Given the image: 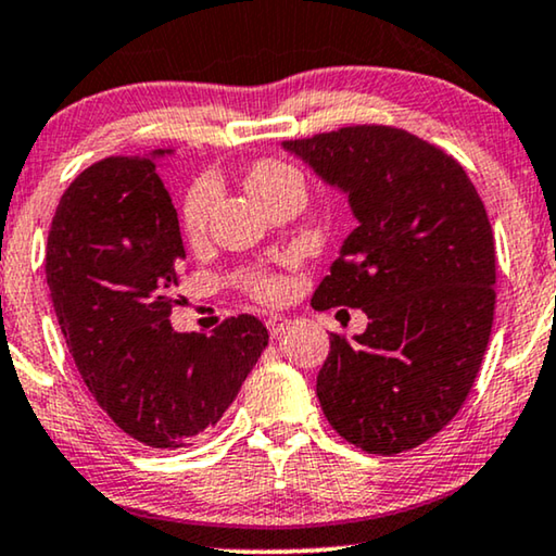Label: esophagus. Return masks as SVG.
<instances>
[{"mask_svg": "<svg viewBox=\"0 0 556 556\" xmlns=\"http://www.w3.org/2000/svg\"><path fill=\"white\" fill-rule=\"evenodd\" d=\"M265 326H268L270 337H278V333H283V331H286L288 318H286V316H270L268 321H265Z\"/></svg>", "mask_w": 556, "mask_h": 556, "instance_id": "1", "label": "esophagus"}]
</instances>
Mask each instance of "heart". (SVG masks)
<instances>
[{
    "mask_svg": "<svg viewBox=\"0 0 556 556\" xmlns=\"http://www.w3.org/2000/svg\"><path fill=\"white\" fill-rule=\"evenodd\" d=\"M299 181V174H295L291 166L283 162H257L250 166L245 187L248 192L253 194L255 202L265 204L273 194H278L286 185H293ZM212 200H215V187H212L210 179H197L185 197V204H181V225H185V232L189 240H200L204 235V227H207L210 207ZM250 291H253L261 301H276L280 293H283V283L278 278L270 276H257L248 278Z\"/></svg>",
    "mask_w": 556,
    "mask_h": 556,
    "instance_id": "heart-1",
    "label": "heart"
}]
</instances>
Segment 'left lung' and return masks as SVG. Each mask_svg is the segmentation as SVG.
Segmentation results:
<instances>
[{"instance_id": "left-lung-1", "label": "left lung", "mask_w": 556, "mask_h": 556, "mask_svg": "<svg viewBox=\"0 0 556 556\" xmlns=\"http://www.w3.org/2000/svg\"><path fill=\"white\" fill-rule=\"evenodd\" d=\"M283 149L356 219L311 301L369 318L354 341L331 333L316 377L326 420L367 453L409 451L453 420L489 346L496 255L481 197L453 156L402 128L349 126Z\"/></svg>"}]
</instances>
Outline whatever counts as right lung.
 Listing matches in <instances>:
<instances>
[{"label":"right lung","mask_w":556,"mask_h":556,"mask_svg":"<svg viewBox=\"0 0 556 556\" xmlns=\"http://www.w3.org/2000/svg\"><path fill=\"white\" fill-rule=\"evenodd\" d=\"M174 154L103 159L60 200L48 235L50 301L98 405L149 447H185L217 425L268 346L255 316L210 337L172 329L185 242L162 164Z\"/></svg>","instance_id":"right-lung-1"}]
</instances>
